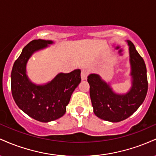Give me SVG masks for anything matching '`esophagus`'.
<instances>
[{
    "mask_svg": "<svg viewBox=\"0 0 156 156\" xmlns=\"http://www.w3.org/2000/svg\"><path fill=\"white\" fill-rule=\"evenodd\" d=\"M89 70L87 69H82L81 70V78L82 80H86L89 76Z\"/></svg>",
    "mask_w": 156,
    "mask_h": 156,
    "instance_id": "esophagus-1",
    "label": "esophagus"
}]
</instances>
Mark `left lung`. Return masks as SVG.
<instances>
[{"label": "left lung", "mask_w": 156, "mask_h": 156, "mask_svg": "<svg viewBox=\"0 0 156 156\" xmlns=\"http://www.w3.org/2000/svg\"><path fill=\"white\" fill-rule=\"evenodd\" d=\"M129 44L133 87L125 95H118L112 92L108 84L98 75L88 76L91 101L94 114L104 120L117 122L124 120L139 108L145 99L148 89L147 68L144 61L139 55L133 42Z\"/></svg>", "instance_id": "8db88e82"}]
</instances>
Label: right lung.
Returning <instances> with one entry per match:
<instances>
[{"label": "right lung", "mask_w": 156, "mask_h": 156, "mask_svg": "<svg viewBox=\"0 0 156 156\" xmlns=\"http://www.w3.org/2000/svg\"><path fill=\"white\" fill-rule=\"evenodd\" d=\"M53 43L51 40L34 39L27 44L14 63L11 74V89L16 104L23 112L36 120L48 122L65 114L73 91L80 83V70L60 73L44 86L31 83L26 74L28 58L36 51Z\"/></svg>", "instance_id": "add662e5"}]
</instances>
